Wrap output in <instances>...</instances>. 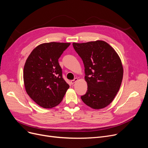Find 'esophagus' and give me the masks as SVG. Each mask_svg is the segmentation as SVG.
Listing matches in <instances>:
<instances>
[{
	"label": "esophagus",
	"instance_id": "esophagus-1",
	"mask_svg": "<svg viewBox=\"0 0 148 148\" xmlns=\"http://www.w3.org/2000/svg\"><path fill=\"white\" fill-rule=\"evenodd\" d=\"M78 80V79L77 78H75L74 80H72L71 81V84L72 85H73L74 84V83H75Z\"/></svg>",
	"mask_w": 148,
	"mask_h": 148
}]
</instances>
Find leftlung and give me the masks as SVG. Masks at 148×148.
I'll use <instances>...</instances> for the list:
<instances>
[{"instance_id":"1","label":"left lung","mask_w":148,"mask_h":148,"mask_svg":"<svg viewBox=\"0 0 148 148\" xmlns=\"http://www.w3.org/2000/svg\"><path fill=\"white\" fill-rule=\"evenodd\" d=\"M75 51L85 66L86 93L82 101L94 110L106 107L113 101L120 88L123 68L120 57L105 41L73 43Z\"/></svg>"}]
</instances>
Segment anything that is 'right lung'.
Segmentation results:
<instances>
[{
    "label": "right lung",
    "instance_id": "right-lung-1",
    "mask_svg": "<svg viewBox=\"0 0 148 148\" xmlns=\"http://www.w3.org/2000/svg\"><path fill=\"white\" fill-rule=\"evenodd\" d=\"M70 43H44L29 55L23 68V81L27 93L44 108L58 105L69 85L62 77L59 59Z\"/></svg>",
    "mask_w": 148,
    "mask_h": 148
}]
</instances>
